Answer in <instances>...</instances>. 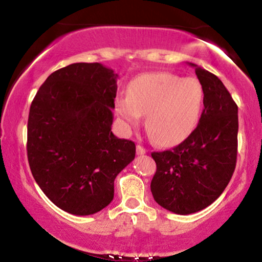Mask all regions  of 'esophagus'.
<instances>
[{
	"label": "esophagus",
	"instance_id": "esophagus-1",
	"mask_svg": "<svg viewBox=\"0 0 262 262\" xmlns=\"http://www.w3.org/2000/svg\"><path fill=\"white\" fill-rule=\"evenodd\" d=\"M145 152H146V149L144 148L143 145H140V144L139 145H137V154L138 155H144Z\"/></svg>",
	"mask_w": 262,
	"mask_h": 262
}]
</instances>
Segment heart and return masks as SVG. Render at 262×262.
<instances>
[{"label":"heart","mask_w":262,"mask_h":262,"mask_svg":"<svg viewBox=\"0 0 262 262\" xmlns=\"http://www.w3.org/2000/svg\"><path fill=\"white\" fill-rule=\"evenodd\" d=\"M203 100V86L196 77L145 74L132 81L127 96L116 98V112L129 128L138 127L140 116H145L149 137L159 145H173L197 125Z\"/></svg>","instance_id":"b5f03b06"}]
</instances>
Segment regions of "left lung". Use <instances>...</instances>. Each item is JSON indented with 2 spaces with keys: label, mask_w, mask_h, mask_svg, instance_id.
<instances>
[{
  "label": "left lung",
  "mask_w": 262,
  "mask_h": 262,
  "mask_svg": "<svg viewBox=\"0 0 262 262\" xmlns=\"http://www.w3.org/2000/svg\"><path fill=\"white\" fill-rule=\"evenodd\" d=\"M196 75L204 90L197 127L175 148L151 152L156 162L150 185L152 196L177 214H191L214 202L236 165V103L214 74L196 66Z\"/></svg>",
  "instance_id": "1"
}]
</instances>
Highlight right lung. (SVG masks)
I'll return each instance as SVG.
<instances>
[{"instance_id":"1","label":"right lung","mask_w":262,"mask_h":262,"mask_svg":"<svg viewBox=\"0 0 262 262\" xmlns=\"http://www.w3.org/2000/svg\"><path fill=\"white\" fill-rule=\"evenodd\" d=\"M116 79L100 62H76L49 75L32 101V175L45 196L71 214H93L112 202L114 179L135 156L134 141L111 130Z\"/></svg>"}]
</instances>
